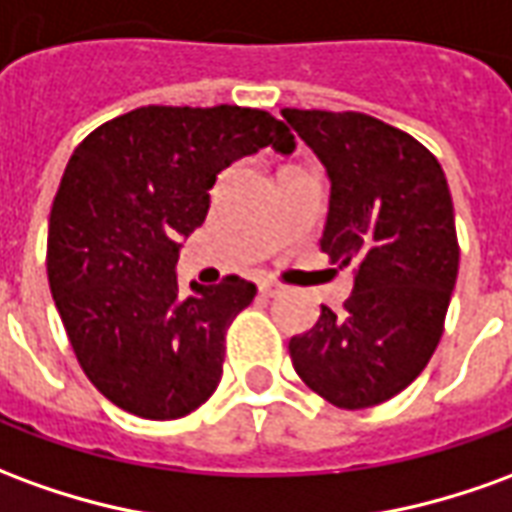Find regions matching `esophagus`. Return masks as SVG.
Masks as SVG:
<instances>
[{
	"label": "esophagus",
	"mask_w": 512,
	"mask_h": 512,
	"mask_svg": "<svg viewBox=\"0 0 512 512\" xmlns=\"http://www.w3.org/2000/svg\"><path fill=\"white\" fill-rule=\"evenodd\" d=\"M260 293H263V296H277V293H282V285L280 282L263 280L260 282Z\"/></svg>",
	"instance_id": "1"
}]
</instances>
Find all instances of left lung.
I'll return each mask as SVG.
<instances>
[{
    "instance_id": "left-lung-1",
    "label": "left lung",
    "mask_w": 512,
    "mask_h": 512,
    "mask_svg": "<svg viewBox=\"0 0 512 512\" xmlns=\"http://www.w3.org/2000/svg\"><path fill=\"white\" fill-rule=\"evenodd\" d=\"M330 177L321 252L355 266L341 313L288 343L310 391L363 410L405 391L430 363L460 266L455 207L441 163L407 132L366 113L285 107Z\"/></svg>"
}]
</instances>
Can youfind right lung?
Instances as JSON below:
<instances>
[{"mask_svg":"<svg viewBox=\"0 0 512 512\" xmlns=\"http://www.w3.org/2000/svg\"><path fill=\"white\" fill-rule=\"evenodd\" d=\"M263 146L296 149L266 110L149 105L96 127L63 171L46 241L52 299L85 377L132 416L182 418L219 388L227 327L257 288L230 274L182 296L174 266L219 171Z\"/></svg>","mask_w":512,"mask_h":512,"instance_id":"right-lung-1","label":"right lung"}]
</instances>
